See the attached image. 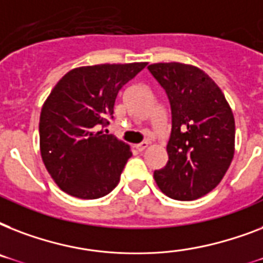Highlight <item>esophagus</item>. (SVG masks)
I'll list each match as a JSON object with an SVG mask.
<instances>
[{"label": "esophagus", "instance_id": "obj_1", "mask_svg": "<svg viewBox=\"0 0 263 263\" xmlns=\"http://www.w3.org/2000/svg\"><path fill=\"white\" fill-rule=\"evenodd\" d=\"M147 146H148L147 142H142V143L136 144L135 147H136V150H138V152H143V150H146V148H147Z\"/></svg>", "mask_w": 263, "mask_h": 263}]
</instances>
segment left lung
<instances>
[{
	"label": "left lung",
	"mask_w": 263,
	"mask_h": 263,
	"mask_svg": "<svg viewBox=\"0 0 263 263\" xmlns=\"http://www.w3.org/2000/svg\"><path fill=\"white\" fill-rule=\"evenodd\" d=\"M168 95L172 129L168 162L154 171L158 187L177 200H194L218 185L235 153V119L222 91L202 69L180 63L148 65Z\"/></svg>",
	"instance_id": "8db88e82"
}]
</instances>
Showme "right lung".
I'll use <instances>...</instances> for the list:
<instances>
[{"mask_svg": "<svg viewBox=\"0 0 263 263\" xmlns=\"http://www.w3.org/2000/svg\"><path fill=\"white\" fill-rule=\"evenodd\" d=\"M147 63L101 64L63 76L43 103L41 156L64 192L80 199L107 195L119 184L129 146L107 131L119 91Z\"/></svg>", "mask_w": 263, "mask_h": 263, "instance_id": "1", "label": "right lung"}]
</instances>
